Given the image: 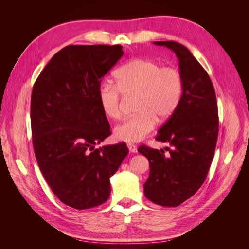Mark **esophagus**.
<instances>
[{"mask_svg":"<svg viewBox=\"0 0 249 249\" xmlns=\"http://www.w3.org/2000/svg\"><path fill=\"white\" fill-rule=\"evenodd\" d=\"M127 147H129L131 153H137V146L132 144V143H129V144H127Z\"/></svg>","mask_w":249,"mask_h":249,"instance_id":"obj_1","label":"esophagus"}]
</instances>
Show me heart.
<instances>
[{"mask_svg": "<svg viewBox=\"0 0 249 249\" xmlns=\"http://www.w3.org/2000/svg\"><path fill=\"white\" fill-rule=\"evenodd\" d=\"M116 85L103 83L97 99L105 115L118 119L122 115V92L136 94L133 117L114 129V137L125 142H138L153 131L157 118L168 119L178 107L183 93L180 72L172 66H162L152 59H133L115 72Z\"/></svg>", "mask_w": 249, "mask_h": 249, "instance_id": "heart-1", "label": "heart"}]
</instances>
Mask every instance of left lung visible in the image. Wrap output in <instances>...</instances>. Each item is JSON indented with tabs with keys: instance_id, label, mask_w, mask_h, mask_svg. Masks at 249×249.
<instances>
[{
	"instance_id": "1",
	"label": "left lung",
	"mask_w": 249,
	"mask_h": 249,
	"mask_svg": "<svg viewBox=\"0 0 249 249\" xmlns=\"http://www.w3.org/2000/svg\"><path fill=\"white\" fill-rule=\"evenodd\" d=\"M176 53L183 93L178 107L158 131L156 140L172 147L164 150L141 145L149 162L144 184L147 199L162 207H178L201 187L213 161L218 137V108L208 72L183 44L155 41Z\"/></svg>"
}]
</instances>
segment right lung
Here are the masks:
<instances>
[{
  "label": "right lung",
  "instance_id": "obj_1",
  "mask_svg": "<svg viewBox=\"0 0 249 249\" xmlns=\"http://www.w3.org/2000/svg\"><path fill=\"white\" fill-rule=\"evenodd\" d=\"M123 55L119 44L67 46L52 57L33 86L36 160L52 191L73 209L107 201L110 178L129 153L124 142L94 147L111 135L97 91Z\"/></svg>",
  "mask_w": 249,
  "mask_h": 249
}]
</instances>
